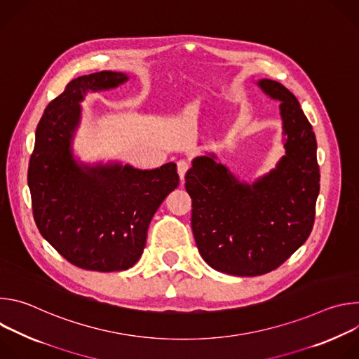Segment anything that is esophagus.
<instances>
[{
    "label": "esophagus",
    "instance_id": "esophagus-1",
    "mask_svg": "<svg viewBox=\"0 0 359 359\" xmlns=\"http://www.w3.org/2000/svg\"><path fill=\"white\" fill-rule=\"evenodd\" d=\"M187 170H189V163L186 161H179L177 162V175H179L182 182L184 180V176H186Z\"/></svg>",
    "mask_w": 359,
    "mask_h": 359
}]
</instances>
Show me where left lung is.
I'll return each mask as SVG.
<instances>
[{
	"instance_id": "obj_1",
	"label": "left lung",
	"mask_w": 359,
	"mask_h": 359,
	"mask_svg": "<svg viewBox=\"0 0 359 359\" xmlns=\"http://www.w3.org/2000/svg\"><path fill=\"white\" fill-rule=\"evenodd\" d=\"M281 100L285 156L254 184L238 182L216 156L186 173L191 230L203 260L217 271L255 277L278 269L309 238L320 193L317 140L297 97L280 82L259 81Z\"/></svg>"
}]
</instances>
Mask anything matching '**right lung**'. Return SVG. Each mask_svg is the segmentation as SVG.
I'll return each mask as SVG.
<instances>
[{
  "mask_svg": "<svg viewBox=\"0 0 359 359\" xmlns=\"http://www.w3.org/2000/svg\"><path fill=\"white\" fill-rule=\"evenodd\" d=\"M125 74L100 71L72 79L36 126L28 166L32 215L42 237L71 264L89 271H122L143 252L147 227L179 186L175 163L139 170L119 163L79 166L71 140L86 90L123 83Z\"/></svg>",
  "mask_w": 359,
  "mask_h": 359,
  "instance_id": "1",
  "label": "right lung"
}]
</instances>
